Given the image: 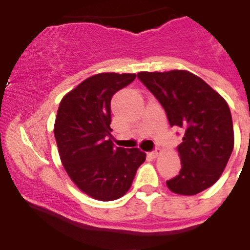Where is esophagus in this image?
I'll return each instance as SVG.
<instances>
[{
	"label": "esophagus",
	"instance_id": "esophagus-1",
	"mask_svg": "<svg viewBox=\"0 0 250 250\" xmlns=\"http://www.w3.org/2000/svg\"><path fill=\"white\" fill-rule=\"evenodd\" d=\"M160 152H161L160 149H155V150H152V151H150L149 155L151 156V158H156V156H158Z\"/></svg>",
	"mask_w": 250,
	"mask_h": 250
}]
</instances>
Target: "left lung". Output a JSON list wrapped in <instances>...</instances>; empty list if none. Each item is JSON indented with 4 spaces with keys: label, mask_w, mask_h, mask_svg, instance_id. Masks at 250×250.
I'll use <instances>...</instances> for the list:
<instances>
[{
    "label": "left lung",
    "mask_w": 250,
    "mask_h": 250,
    "mask_svg": "<svg viewBox=\"0 0 250 250\" xmlns=\"http://www.w3.org/2000/svg\"><path fill=\"white\" fill-rule=\"evenodd\" d=\"M167 112L170 126L184 131L178 145L182 169L167 180L170 190L195 195L220 178L231 155L234 131L227 101L196 75L184 70L139 72Z\"/></svg>",
    "instance_id": "8db88e82"
}]
</instances>
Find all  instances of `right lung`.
<instances>
[{"mask_svg": "<svg viewBox=\"0 0 250 250\" xmlns=\"http://www.w3.org/2000/svg\"><path fill=\"white\" fill-rule=\"evenodd\" d=\"M135 74L106 72L86 79L63 96L55 121V139L66 173L79 189L101 202L126 193L146 154L112 144L111 99Z\"/></svg>", "mask_w": 250, "mask_h": 250, "instance_id": "obj_1", "label": "right lung"}]
</instances>
